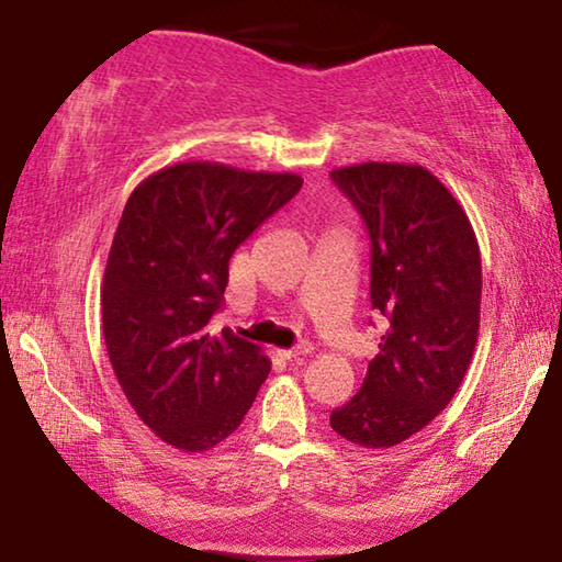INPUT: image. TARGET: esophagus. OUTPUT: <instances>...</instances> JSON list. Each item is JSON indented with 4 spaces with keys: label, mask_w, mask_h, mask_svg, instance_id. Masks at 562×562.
<instances>
[{
    "label": "esophagus",
    "mask_w": 562,
    "mask_h": 562,
    "mask_svg": "<svg viewBox=\"0 0 562 562\" xmlns=\"http://www.w3.org/2000/svg\"><path fill=\"white\" fill-rule=\"evenodd\" d=\"M312 351V345H307V341H302V345H297L294 349H280L278 355L284 359V361H294V359H300V357H307Z\"/></svg>",
    "instance_id": "1"
}]
</instances>
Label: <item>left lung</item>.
<instances>
[{
    "mask_svg": "<svg viewBox=\"0 0 562 562\" xmlns=\"http://www.w3.org/2000/svg\"><path fill=\"white\" fill-rule=\"evenodd\" d=\"M372 240V310L386 322L359 392L331 412L341 439L389 449L422 431L461 386L481 319V252L459 201L422 166L331 170Z\"/></svg>",
    "mask_w": 562,
    "mask_h": 562,
    "instance_id": "1",
    "label": "left lung"
}]
</instances>
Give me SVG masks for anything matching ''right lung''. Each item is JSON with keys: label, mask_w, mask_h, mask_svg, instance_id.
Segmentation results:
<instances>
[{"label": "right lung", "mask_w": 562, "mask_h": 562, "mask_svg": "<svg viewBox=\"0 0 562 562\" xmlns=\"http://www.w3.org/2000/svg\"><path fill=\"white\" fill-rule=\"evenodd\" d=\"M300 188L294 173L190 160L148 176L123 207L103 272V339L140 422L176 449L227 439L270 374L258 345L207 325L233 252Z\"/></svg>", "instance_id": "1"}]
</instances>
